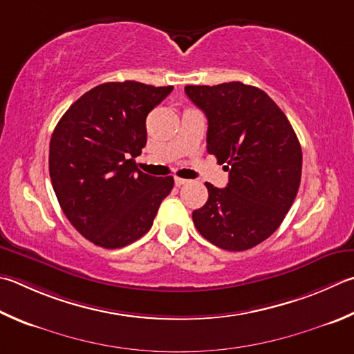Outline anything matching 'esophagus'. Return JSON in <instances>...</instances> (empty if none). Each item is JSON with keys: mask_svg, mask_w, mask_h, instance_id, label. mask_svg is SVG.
<instances>
[{"mask_svg": "<svg viewBox=\"0 0 354 354\" xmlns=\"http://www.w3.org/2000/svg\"><path fill=\"white\" fill-rule=\"evenodd\" d=\"M189 181L187 179H184V178H178V176H175V184L178 185V187H181V185H184V184H187Z\"/></svg>", "mask_w": 354, "mask_h": 354, "instance_id": "esophagus-1", "label": "esophagus"}]
</instances>
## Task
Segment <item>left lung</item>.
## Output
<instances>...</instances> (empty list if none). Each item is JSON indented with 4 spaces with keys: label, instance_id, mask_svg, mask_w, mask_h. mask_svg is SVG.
I'll return each mask as SVG.
<instances>
[{
    "label": "left lung",
    "instance_id": "left-lung-1",
    "mask_svg": "<svg viewBox=\"0 0 354 354\" xmlns=\"http://www.w3.org/2000/svg\"><path fill=\"white\" fill-rule=\"evenodd\" d=\"M209 122L207 151L229 171L192 218L205 240L226 250H246L279 229L297 195L301 149L285 113L260 88L229 82L185 86Z\"/></svg>",
    "mask_w": 354,
    "mask_h": 354
}]
</instances>
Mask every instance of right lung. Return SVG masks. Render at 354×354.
<instances>
[{
  "instance_id": "add662e5",
  "label": "right lung",
  "mask_w": 354,
  "mask_h": 354,
  "mask_svg": "<svg viewBox=\"0 0 354 354\" xmlns=\"http://www.w3.org/2000/svg\"><path fill=\"white\" fill-rule=\"evenodd\" d=\"M173 86L108 82L63 114L50 138L49 175L63 214L95 246L124 248L149 232L173 176L138 169L145 119Z\"/></svg>"
}]
</instances>
